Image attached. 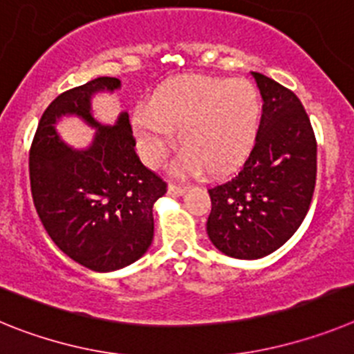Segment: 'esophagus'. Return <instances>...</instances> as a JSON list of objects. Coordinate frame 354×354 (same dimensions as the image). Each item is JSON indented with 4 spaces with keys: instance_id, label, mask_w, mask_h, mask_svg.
<instances>
[{
    "instance_id": "esophagus-1",
    "label": "esophagus",
    "mask_w": 354,
    "mask_h": 354,
    "mask_svg": "<svg viewBox=\"0 0 354 354\" xmlns=\"http://www.w3.org/2000/svg\"><path fill=\"white\" fill-rule=\"evenodd\" d=\"M189 187H181V185H174V183H169V194L173 196H183L187 192Z\"/></svg>"
}]
</instances>
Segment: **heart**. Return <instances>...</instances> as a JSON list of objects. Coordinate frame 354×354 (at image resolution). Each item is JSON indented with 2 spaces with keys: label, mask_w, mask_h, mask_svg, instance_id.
<instances>
[{
  "label": "heart",
  "mask_w": 354,
  "mask_h": 354,
  "mask_svg": "<svg viewBox=\"0 0 354 354\" xmlns=\"http://www.w3.org/2000/svg\"><path fill=\"white\" fill-rule=\"evenodd\" d=\"M262 103L251 82L192 76L160 88L131 113L142 160L158 165L178 139L181 171L228 174L253 149Z\"/></svg>",
  "instance_id": "1"
}]
</instances>
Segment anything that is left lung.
I'll return each instance as SVG.
<instances>
[{
  "label": "left lung",
  "instance_id": "8db88e82",
  "mask_svg": "<svg viewBox=\"0 0 354 354\" xmlns=\"http://www.w3.org/2000/svg\"><path fill=\"white\" fill-rule=\"evenodd\" d=\"M253 76L263 100L254 146L235 176L208 189L212 244L241 260L267 257L296 233L317 176V142L299 97L260 73Z\"/></svg>",
  "mask_w": 354,
  "mask_h": 354
}]
</instances>
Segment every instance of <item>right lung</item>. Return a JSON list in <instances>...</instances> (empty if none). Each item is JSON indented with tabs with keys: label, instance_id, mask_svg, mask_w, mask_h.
Returning a JSON list of instances; mask_svg holds the SVG:
<instances>
[{
	"label": "right lung",
	"instance_id": "obj_1",
	"mask_svg": "<svg viewBox=\"0 0 354 354\" xmlns=\"http://www.w3.org/2000/svg\"><path fill=\"white\" fill-rule=\"evenodd\" d=\"M121 87L101 76L62 92L42 113L30 149L33 205L51 241L80 266L110 272L139 260L153 242V205L167 183L135 153L128 113L113 126L92 115V96ZM76 115L97 130L93 144L73 150L54 124Z\"/></svg>",
	"mask_w": 354,
	"mask_h": 354
}]
</instances>
